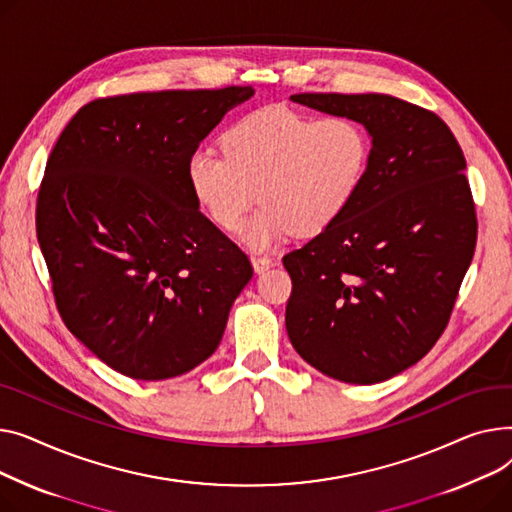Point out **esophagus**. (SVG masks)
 <instances>
[{
  "instance_id": "1",
  "label": "esophagus",
  "mask_w": 512,
  "mask_h": 512,
  "mask_svg": "<svg viewBox=\"0 0 512 512\" xmlns=\"http://www.w3.org/2000/svg\"><path fill=\"white\" fill-rule=\"evenodd\" d=\"M252 266H254L256 273L260 275V273H264V270H268L270 266H273V260H270L268 256H258V254H254V256H252Z\"/></svg>"
}]
</instances>
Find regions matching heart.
Here are the masks:
<instances>
[{
    "mask_svg": "<svg viewBox=\"0 0 512 512\" xmlns=\"http://www.w3.org/2000/svg\"><path fill=\"white\" fill-rule=\"evenodd\" d=\"M223 155L198 148L186 163L198 206L231 233L252 204L262 202L244 229L254 250L289 233L314 237L333 225L362 186L372 142L347 115L318 119L287 107H264L237 119L221 138Z\"/></svg>",
    "mask_w": 512,
    "mask_h": 512,
    "instance_id": "obj_1",
    "label": "heart"
}]
</instances>
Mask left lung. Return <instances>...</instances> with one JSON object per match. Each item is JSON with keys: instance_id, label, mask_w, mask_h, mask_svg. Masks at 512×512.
Masks as SVG:
<instances>
[{"instance_id": "left-lung-1", "label": "left lung", "mask_w": 512, "mask_h": 512, "mask_svg": "<svg viewBox=\"0 0 512 512\" xmlns=\"http://www.w3.org/2000/svg\"><path fill=\"white\" fill-rule=\"evenodd\" d=\"M291 101L357 119L372 153L345 213L283 256L287 335L318 372L376 384L434 347L471 264L477 219L463 150L436 113L390 95Z\"/></svg>"}]
</instances>
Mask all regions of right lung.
Wrapping results in <instances>:
<instances>
[{"mask_svg": "<svg viewBox=\"0 0 512 512\" xmlns=\"http://www.w3.org/2000/svg\"><path fill=\"white\" fill-rule=\"evenodd\" d=\"M252 86L84 105L55 142L37 237L70 333L115 372L182 376L219 347L254 275L194 200L186 163Z\"/></svg>", "mask_w": 512, "mask_h": 512, "instance_id": "add662e5", "label": "right lung"}]
</instances>
